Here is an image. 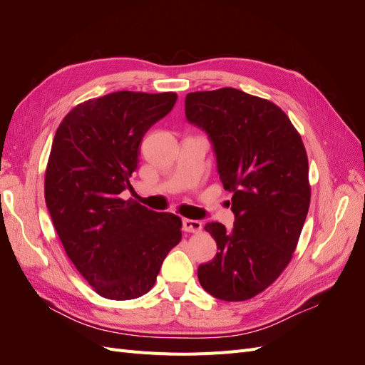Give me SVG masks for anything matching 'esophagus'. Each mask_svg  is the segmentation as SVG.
<instances>
[{
    "instance_id": "34e87169",
    "label": "esophagus",
    "mask_w": 365,
    "mask_h": 365,
    "mask_svg": "<svg viewBox=\"0 0 365 365\" xmlns=\"http://www.w3.org/2000/svg\"><path fill=\"white\" fill-rule=\"evenodd\" d=\"M182 228L187 231V233H200V231L202 230V222L196 219H184Z\"/></svg>"
}]
</instances>
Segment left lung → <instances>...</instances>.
I'll return each mask as SVG.
<instances>
[{"instance_id":"obj_1","label":"left lung","mask_w":365,"mask_h":365,"mask_svg":"<svg viewBox=\"0 0 365 365\" xmlns=\"http://www.w3.org/2000/svg\"><path fill=\"white\" fill-rule=\"evenodd\" d=\"M185 118L208 135L233 192L235 227H204L219 251L197 279L219 300L244 302L279 277L300 237L311 202L303 141L277 105L235 88L187 94Z\"/></svg>"}]
</instances>
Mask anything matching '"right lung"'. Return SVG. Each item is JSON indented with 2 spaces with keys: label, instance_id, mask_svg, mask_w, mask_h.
<instances>
[{
  "label": "right lung",
  "instance_id": "1",
  "mask_svg": "<svg viewBox=\"0 0 365 365\" xmlns=\"http://www.w3.org/2000/svg\"><path fill=\"white\" fill-rule=\"evenodd\" d=\"M175 93L118 91L77 105L59 125L46 172V204L65 252L94 291L132 300L150 291L181 240V217L120 193L138 168L146 132Z\"/></svg>",
  "mask_w": 365,
  "mask_h": 365
}]
</instances>
